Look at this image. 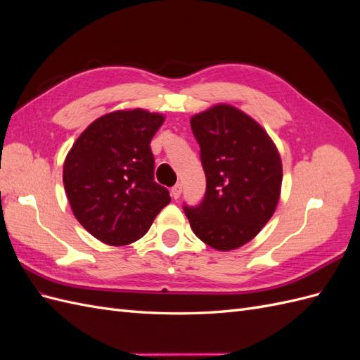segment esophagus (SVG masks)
<instances>
[{"instance_id": "obj_1", "label": "esophagus", "mask_w": 360, "mask_h": 360, "mask_svg": "<svg viewBox=\"0 0 360 360\" xmlns=\"http://www.w3.org/2000/svg\"><path fill=\"white\" fill-rule=\"evenodd\" d=\"M180 195H181V184H176V186L171 189V197L174 200H179Z\"/></svg>"}]
</instances>
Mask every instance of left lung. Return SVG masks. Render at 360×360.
<instances>
[{
    "mask_svg": "<svg viewBox=\"0 0 360 360\" xmlns=\"http://www.w3.org/2000/svg\"><path fill=\"white\" fill-rule=\"evenodd\" d=\"M200 144L205 193L183 205L192 231L217 250L243 246L261 231L279 201L278 148L254 118L231 105H214L191 118Z\"/></svg>",
    "mask_w": 360,
    "mask_h": 360,
    "instance_id": "obj_1",
    "label": "left lung"
}]
</instances>
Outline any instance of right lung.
<instances>
[{"mask_svg": "<svg viewBox=\"0 0 360 360\" xmlns=\"http://www.w3.org/2000/svg\"><path fill=\"white\" fill-rule=\"evenodd\" d=\"M163 115L114 111L86 127L64 160L63 183L78 222L101 242H136L171 198L155 181L150 141Z\"/></svg>", "mask_w": 360, "mask_h": 360, "instance_id": "right-lung-1", "label": "right lung"}]
</instances>
